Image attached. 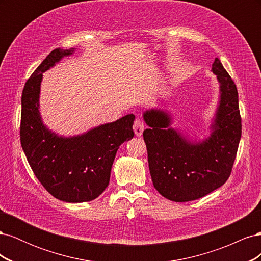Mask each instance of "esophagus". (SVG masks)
Masks as SVG:
<instances>
[{
  "label": "esophagus",
  "instance_id": "esophagus-1",
  "mask_svg": "<svg viewBox=\"0 0 261 261\" xmlns=\"http://www.w3.org/2000/svg\"><path fill=\"white\" fill-rule=\"evenodd\" d=\"M134 132H135L136 136H141V134H143L144 129H145V124L144 122L140 120V118H137V120H135V122H134Z\"/></svg>",
  "mask_w": 261,
  "mask_h": 261
}]
</instances>
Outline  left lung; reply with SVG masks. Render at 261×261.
I'll list each match as a JSON object with an SVG mask.
<instances>
[{
    "instance_id": "8db88e82",
    "label": "left lung",
    "mask_w": 261,
    "mask_h": 261,
    "mask_svg": "<svg viewBox=\"0 0 261 261\" xmlns=\"http://www.w3.org/2000/svg\"><path fill=\"white\" fill-rule=\"evenodd\" d=\"M212 72L221 90L220 106L211 136L192 144L169 128L170 117L160 110L144 114V130L150 175L154 188L165 198L196 200L222 186L230 177L242 135L239 93L231 76L216 58Z\"/></svg>"
}]
</instances>
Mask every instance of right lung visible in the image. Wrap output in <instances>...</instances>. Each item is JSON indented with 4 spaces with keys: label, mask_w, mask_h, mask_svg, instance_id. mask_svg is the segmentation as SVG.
Here are the masks:
<instances>
[{
    "label": "right lung",
    "mask_w": 261,
    "mask_h": 261,
    "mask_svg": "<svg viewBox=\"0 0 261 261\" xmlns=\"http://www.w3.org/2000/svg\"><path fill=\"white\" fill-rule=\"evenodd\" d=\"M72 50H53L31 75L21 94L20 144L34 174L57 199L85 202L108 187L118 147L134 137L135 115L101 125L84 135L63 138L46 129L39 114L42 73Z\"/></svg>",
    "instance_id": "add662e5"
}]
</instances>
